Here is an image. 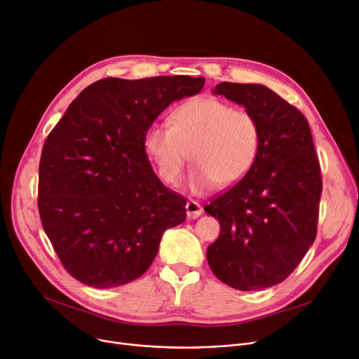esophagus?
<instances>
[{"instance_id":"obj_1","label":"esophagus","mask_w":359,"mask_h":359,"mask_svg":"<svg viewBox=\"0 0 359 359\" xmlns=\"http://www.w3.org/2000/svg\"><path fill=\"white\" fill-rule=\"evenodd\" d=\"M186 214H188L189 218H198L202 214V207L198 204L196 201H189L186 204Z\"/></svg>"}]
</instances>
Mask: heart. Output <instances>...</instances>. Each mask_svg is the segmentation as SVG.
<instances>
[{
    "instance_id": "obj_1",
    "label": "heart",
    "mask_w": 359,
    "mask_h": 359,
    "mask_svg": "<svg viewBox=\"0 0 359 359\" xmlns=\"http://www.w3.org/2000/svg\"><path fill=\"white\" fill-rule=\"evenodd\" d=\"M144 149L161 180L180 182L186 163L195 164L191 189L204 192L215 183H238L251 170L259 149L257 118L243 108L211 98L196 97L177 107L170 128L154 124L144 136Z\"/></svg>"
}]
</instances>
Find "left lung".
<instances>
[{
    "label": "left lung",
    "instance_id": "left-lung-1",
    "mask_svg": "<svg viewBox=\"0 0 359 359\" xmlns=\"http://www.w3.org/2000/svg\"><path fill=\"white\" fill-rule=\"evenodd\" d=\"M212 93L257 118L259 149L251 170L204 207L222 227L207 259L230 287L266 289L298 267L317 236L323 182L313 136L298 108L267 86L223 82Z\"/></svg>",
    "mask_w": 359,
    "mask_h": 359
}]
</instances>
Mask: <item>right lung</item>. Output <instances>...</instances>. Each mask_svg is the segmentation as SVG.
I'll return each instance as SVG.
<instances>
[{"instance_id": "right-lung-1", "label": "right lung", "mask_w": 359, "mask_h": 359, "mask_svg": "<svg viewBox=\"0 0 359 359\" xmlns=\"http://www.w3.org/2000/svg\"><path fill=\"white\" fill-rule=\"evenodd\" d=\"M204 77H107L83 89L46 137L39 161L42 227L65 269L110 289L141 277L163 233L186 220V199L154 173L144 136Z\"/></svg>"}]
</instances>
